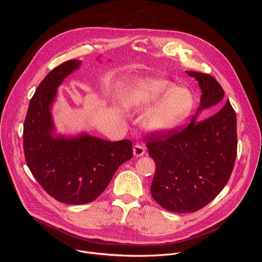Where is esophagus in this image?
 <instances>
[{
  "label": "esophagus",
  "mask_w": 262,
  "mask_h": 262,
  "mask_svg": "<svg viewBox=\"0 0 262 262\" xmlns=\"http://www.w3.org/2000/svg\"><path fill=\"white\" fill-rule=\"evenodd\" d=\"M133 151H134V156H135L136 158H140V157L144 156L145 152H146L144 146H142V145H140V144H136V145L134 146Z\"/></svg>",
  "instance_id": "obj_1"
}]
</instances>
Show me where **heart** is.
I'll return each mask as SVG.
<instances>
[{
	"instance_id": "1",
	"label": "heart",
	"mask_w": 262,
	"mask_h": 262,
	"mask_svg": "<svg viewBox=\"0 0 262 262\" xmlns=\"http://www.w3.org/2000/svg\"><path fill=\"white\" fill-rule=\"evenodd\" d=\"M125 110L143 112V126L155 133L173 129L190 115L194 105L191 92L156 76L133 79L121 94Z\"/></svg>"
}]
</instances>
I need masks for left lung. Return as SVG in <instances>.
Returning <instances> with one entry per match:
<instances>
[{"label":"left lung","mask_w":262,"mask_h":262,"mask_svg":"<svg viewBox=\"0 0 262 262\" xmlns=\"http://www.w3.org/2000/svg\"><path fill=\"white\" fill-rule=\"evenodd\" d=\"M201 88V101L189 125L147 136L156 163L152 198L173 212H194L212 201L228 182L236 152V115L227 101L211 117L197 121L203 108L220 103L224 90L210 74L186 71Z\"/></svg>","instance_id":"8db88e82"}]
</instances>
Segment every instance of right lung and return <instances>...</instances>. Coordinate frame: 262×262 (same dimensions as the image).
I'll list each match as a JSON object with an SVG mask.
<instances>
[{
	"instance_id": "obj_1",
	"label": "right lung",
	"mask_w": 262,
	"mask_h": 262,
	"mask_svg": "<svg viewBox=\"0 0 262 262\" xmlns=\"http://www.w3.org/2000/svg\"><path fill=\"white\" fill-rule=\"evenodd\" d=\"M81 63L68 60L49 72L31 98L24 122V152L31 173L50 196L65 204L95 200L116 170L133 158L129 140L53 137L51 105L57 88Z\"/></svg>"
}]
</instances>
